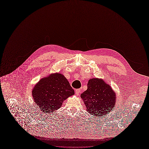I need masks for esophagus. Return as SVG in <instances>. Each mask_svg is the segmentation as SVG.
<instances>
[{
  "label": "esophagus",
  "mask_w": 149,
  "mask_h": 149,
  "mask_svg": "<svg viewBox=\"0 0 149 149\" xmlns=\"http://www.w3.org/2000/svg\"><path fill=\"white\" fill-rule=\"evenodd\" d=\"M75 92H76V95H79L80 94V89H76L75 90Z\"/></svg>",
  "instance_id": "esophagus-1"
}]
</instances>
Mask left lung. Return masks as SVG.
<instances>
[{
    "instance_id": "1",
    "label": "left lung",
    "mask_w": 149,
    "mask_h": 149,
    "mask_svg": "<svg viewBox=\"0 0 149 149\" xmlns=\"http://www.w3.org/2000/svg\"><path fill=\"white\" fill-rule=\"evenodd\" d=\"M115 94L104 81L97 78L88 80L87 89L81 94L87 111L95 116L100 117L109 113L114 107Z\"/></svg>"
}]
</instances>
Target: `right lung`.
<instances>
[{"label": "right lung", "instance_id": "add662e5", "mask_svg": "<svg viewBox=\"0 0 149 149\" xmlns=\"http://www.w3.org/2000/svg\"><path fill=\"white\" fill-rule=\"evenodd\" d=\"M35 102L44 113L53 112L68 97L74 94L68 80L60 73L40 80L32 91Z\"/></svg>", "mask_w": 149, "mask_h": 149}]
</instances>
